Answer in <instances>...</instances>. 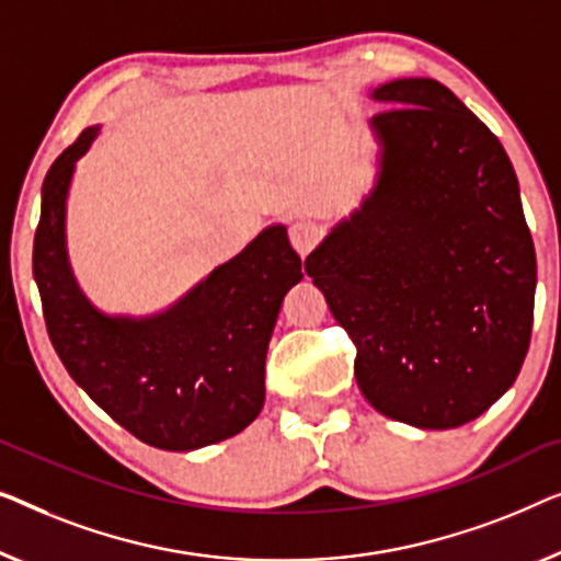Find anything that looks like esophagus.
<instances>
[{"label": "esophagus", "mask_w": 561, "mask_h": 561, "mask_svg": "<svg viewBox=\"0 0 561 561\" xmlns=\"http://www.w3.org/2000/svg\"><path fill=\"white\" fill-rule=\"evenodd\" d=\"M289 241L291 247L297 249L299 256H307L314 247H318L320 228L314 226L312 220H295V224L289 226Z\"/></svg>", "instance_id": "obj_1"}]
</instances>
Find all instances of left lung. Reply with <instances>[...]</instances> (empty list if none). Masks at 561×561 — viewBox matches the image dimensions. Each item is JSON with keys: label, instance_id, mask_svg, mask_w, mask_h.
Listing matches in <instances>:
<instances>
[{"label": "left lung", "instance_id": "8db88e82", "mask_svg": "<svg viewBox=\"0 0 561 561\" xmlns=\"http://www.w3.org/2000/svg\"><path fill=\"white\" fill-rule=\"evenodd\" d=\"M381 101L376 187L305 259L356 345L368 404L422 430H453L495 404L524 366L536 254L518 180L488 126L432 78Z\"/></svg>", "mask_w": 561, "mask_h": 561}]
</instances>
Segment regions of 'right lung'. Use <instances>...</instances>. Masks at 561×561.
<instances>
[{"instance_id": "right-lung-1", "label": "right lung", "mask_w": 561, "mask_h": 561, "mask_svg": "<svg viewBox=\"0 0 561 561\" xmlns=\"http://www.w3.org/2000/svg\"><path fill=\"white\" fill-rule=\"evenodd\" d=\"M81 131L47 170L33 274L45 328L73 381L126 432L185 453L247 430L264 407L266 348L282 299L302 279L287 228L270 226L231 262L152 318H108L78 289L66 251V195Z\"/></svg>"}]
</instances>
